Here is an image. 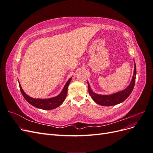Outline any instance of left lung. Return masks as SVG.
<instances>
[{
  "mask_svg": "<svg viewBox=\"0 0 153 153\" xmlns=\"http://www.w3.org/2000/svg\"><path fill=\"white\" fill-rule=\"evenodd\" d=\"M137 73L136 70V65L135 64V69H134V75L132 78V80L129 85L123 91L119 92L117 93L113 94L112 95H100L97 94L94 92H92L89 83L88 84V90H89V93L91 98H92L96 103H98L102 106H113L120 103L123 102L126 100L128 97L130 95L131 92L133 89L134 86H135V76Z\"/></svg>",
  "mask_w": 153,
  "mask_h": 153,
  "instance_id": "8db88e82",
  "label": "left lung"
}]
</instances>
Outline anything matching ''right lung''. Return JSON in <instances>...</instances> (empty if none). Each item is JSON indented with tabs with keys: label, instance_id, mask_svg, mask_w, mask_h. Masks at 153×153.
I'll use <instances>...</instances> for the list:
<instances>
[{
	"label": "right lung",
	"instance_id": "1",
	"mask_svg": "<svg viewBox=\"0 0 153 153\" xmlns=\"http://www.w3.org/2000/svg\"><path fill=\"white\" fill-rule=\"evenodd\" d=\"M71 78H70L68 80L65 86L64 87V89L61 94L56 97H54V98H49V99L41 100V99L32 98L25 93L24 91H23L21 85L20 84L19 85H20V89L21 91L22 94L23 96L24 97V98L27 100V102H29L30 105L35 106L36 108L43 109V110H52L58 107V106L61 105L64 102V101L65 100L66 97L67 96L68 87L69 83L71 82Z\"/></svg>",
	"mask_w": 153,
	"mask_h": 153
}]
</instances>
